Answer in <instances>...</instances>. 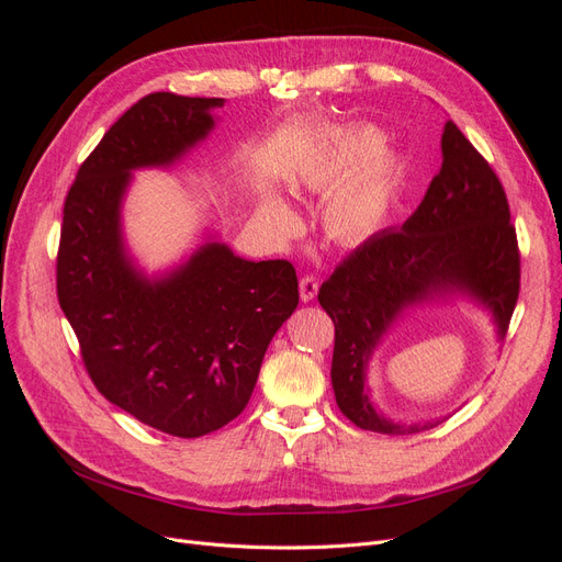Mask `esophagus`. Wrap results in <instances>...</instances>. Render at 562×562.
I'll return each instance as SVG.
<instances>
[{
  "instance_id": "obj_1",
  "label": "esophagus",
  "mask_w": 562,
  "mask_h": 562,
  "mask_svg": "<svg viewBox=\"0 0 562 562\" xmlns=\"http://www.w3.org/2000/svg\"><path fill=\"white\" fill-rule=\"evenodd\" d=\"M318 293V279L316 277H302L300 279V297L302 302H312Z\"/></svg>"
}]
</instances>
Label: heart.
Listing matches in <instances>:
<instances>
[{
	"label": "heart",
	"instance_id": "1",
	"mask_svg": "<svg viewBox=\"0 0 562 562\" xmlns=\"http://www.w3.org/2000/svg\"><path fill=\"white\" fill-rule=\"evenodd\" d=\"M382 149V135L375 128H353L342 140H339L335 157L330 161L328 173L333 178H349L359 173L361 168L372 160L371 165L359 178H356L349 190L337 199L333 209V220L339 232L345 234H363L382 223L389 206L391 190H394V164L389 159H378ZM260 220L279 236L293 234L300 225L297 215L285 201L279 196H267L260 206Z\"/></svg>",
	"mask_w": 562,
	"mask_h": 562
}]
</instances>
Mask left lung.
I'll return each mask as SVG.
<instances>
[{
  "instance_id": "1",
  "label": "left lung",
  "mask_w": 562,
  "mask_h": 562,
  "mask_svg": "<svg viewBox=\"0 0 562 562\" xmlns=\"http://www.w3.org/2000/svg\"><path fill=\"white\" fill-rule=\"evenodd\" d=\"M440 149L443 164L417 211L401 229L372 234L318 291L335 323V401L366 431L405 436L440 424L389 419L368 394L370 356L405 310L464 295L492 314L502 339L518 302L520 252L499 178L454 122Z\"/></svg>"
}]
</instances>
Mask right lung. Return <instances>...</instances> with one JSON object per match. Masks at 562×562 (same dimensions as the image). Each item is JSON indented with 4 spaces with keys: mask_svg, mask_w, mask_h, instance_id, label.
I'll return each mask as SVG.
<instances>
[{
    "mask_svg": "<svg viewBox=\"0 0 562 562\" xmlns=\"http://www.w3.org/2000/svg\"><path fill=\"white\" fill-rule=\"evenodd\" d=\"M225 98L149 93L81 164L63 209L56 285L95 389L178 438L223 429L250 401L271 337L297 307L288 260L250 262L220 241L149 279L124 246L131 173L166 168L215 126Z\"/></svg>",
    "mask_w": 562,
    "mask_h": 562,
    "instance_id": "add662e5",
    "label": "right lung"
}]
</instances>
